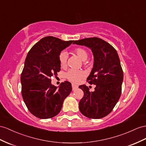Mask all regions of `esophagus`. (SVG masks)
Masks as SVG:
<instances>
[{"instance_id": "esophagus-1", "label": "esophagus", "mask_w": 146, "mask_h": 146, "mask_svg": "<svg viewBox=\"0 0 146 146\" xmlns=\"http://www.w3.org/2000/svg\"><path fill=\"white\" fill-rule=\"evenodd\" d=\"M72 89H73V91H74V90H75V89H76L78 88V87L77 85H75L74 84H72Z\"/></svg>"}]
</instances>
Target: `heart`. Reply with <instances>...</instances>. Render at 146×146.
Segmentation results:
<instances>
[{"mask_svg":"<svg viewBox=\"0 0 146 146\" xmlns=\"http://www.w3.org/2000/svg\"><path fill=\"white\" fill-rule=\"evenodd\" d=\"M73 53L76 54L82 61H86L88 57V52L83 47H76L73 50ZM67 54L66 52H62L59 55L58 60L60 65L62 68H65L67 65ZM87 62H84L86 63ZM85 76V73L83 70H76L73 69L70 70L66 74V77L70 81L74 83H78L82 78Z\"/></svg>","mask_w":146,"mask_h":146,"instance_id":"obj_1","label":"heart"}]
</instances>
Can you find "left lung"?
Instances as JSON below:
<instances>
[{"mask_svg": "<svg viewBox=\"0 0 146 146\" xmlns=\"http://www.w3.org/2000/svg\"><path fill=\"white\" fill-rule=\"evenodd\" d=\"M73 44L90 48L94 61L87 81L96 85L95 91L90 92L85 84L80 86L84 92L80 110L89 118H102L110 113L121 96L123 72L117 52L109 43L96 37L75 40Z\"/></svg>", "mask_w": 146, "mask_h": 146, "instance_id": "1", "label": "left lung"}]
</instances>
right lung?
Instances as JSON below:
<instances>
[{"mask_svg": "<svg viewBox=\"0 0 146 146\" xmlns=\"http://www.w3.org/2000/svg\"><path fill=\"white\" fill-rule=\"evenodd\" d=\"M73 42L47 36L28 53L21 74V94L29 111L37 118H51L58 114L72 90L70 82L65 81L57 88L51 84L50 78L60 70V52Z\"/></svg>", "mask_w": 146, "mask_h": 146, "instance_id": "1", "label": "right lung"}]
</instances>
